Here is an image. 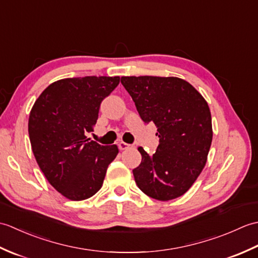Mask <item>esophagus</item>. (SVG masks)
Here are the masks:
<instances>
[{"mask_svg": "<svg viewBox=\"0 0 258 258\" xmlns=\"http://www.w3.org/2000/svg\"><path fill=\"white\" fill-rule=\"evenodd\" d=\"M117 145H118V149H119L120 151L127 150V149H128V147L131 146L130 144H127V143H125V142H119V143H118Z\"/></svg>", "mask_w": 258, "mask_h": 258, "instance_id": "34e87169", "label": "esophagus"}]
</instances>
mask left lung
<instances>
[{
    "instance_id": "1",
    "label": "left lung",
    "mask_w": 258,
    "mask_h": 258,
    "mask_svg": "<svg viewBox=\"0 0 258 258\" xmlns=\"http://www.w3.org/2000/svg\"><path fill=\"white\" fill-rule=\"evenodd\" d=\"M144 123H154L160 138L155 153L139 147L142 162L133 169L136 185L147 196L169 201L184 195L204 168L213 130L208 104L182 79L122 76Z\"/></svg>"
}]
</instances>
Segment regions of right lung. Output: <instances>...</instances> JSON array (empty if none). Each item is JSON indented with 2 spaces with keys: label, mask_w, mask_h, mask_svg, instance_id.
I'll return each mask as SVG.
<instances>
[{
  "label": "right lung",
  "mask_w": 258,
  "mask_h": 258,
  "mask_svg": "<svg viewBox=\"0 0 258 258\" xmlns=\"http://www.w3.org/2000/svg\"><path fill=\"white\" fill-rule=\"evenodd\" d=\"M119 83V76H85L54 82L42 92L29 117L33 154L54 188L71 201L96 194L116 145L87 139L96 124L102 101Z\"/></svg>",
  "instance_id": "right-lung-1"
}]
</instances>
